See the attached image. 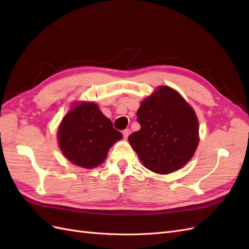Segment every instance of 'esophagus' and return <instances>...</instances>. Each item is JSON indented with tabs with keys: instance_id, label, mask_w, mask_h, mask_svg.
I'll use <instances>...</instances> for the list:
<instances>
[{
	"instance_id": "esophagus-1",
	"label": "esophagus",
	"mask_w": 249,
	"mask_h": 249,
	"mask_svg": "<svg viewBox=\"0 0 249 249\" xmlns=\"http://www.w3.org/2000/svg\"><path fill=\"white\" fill-rule=\"evenodd\" d=\"M123 135H124V137L126 139L127 137H129V135H130V130H129V129L124 130V131H123Z\"/></svg>"
}]
</instances>
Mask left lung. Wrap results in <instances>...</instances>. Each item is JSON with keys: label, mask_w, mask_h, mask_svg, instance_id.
Masks as SVG:
<instances>
[{"label": "left lung", "mask_w": 249, "mask_h": 249, "mask_svg": "<svg viewBox=\"0 0 249 249\" xmlns=\"http://www.w3.org/2000/svg\"><path fill=\"white\" fill-rule=\"evenodd\" d=\"M140 130L129 142L144 166L168 175L190 161L198 145V120L192 107L175 89L158 87L140 104Z\"/></svg>", "instance_id": "1"}]
</instances>
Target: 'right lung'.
Here are the masks:
<instances>
[{
    "instance_id": "right-lung-1",
    "label": "right lung",
    "mask_w": 249,
    "mask_h": 249,
    "mask_svg": "<svg viewBox=\"0 0 249 249\" xmlns=\"http://www.w3.org/2000/svg\"><path fill=\"white\" fill-rule=\"evenodd\" d=\"M123 138L94 103H74L58 127L59 147L67 160L83 168L99 166L110 147Z\"/></svg>"
}]
</instances>
